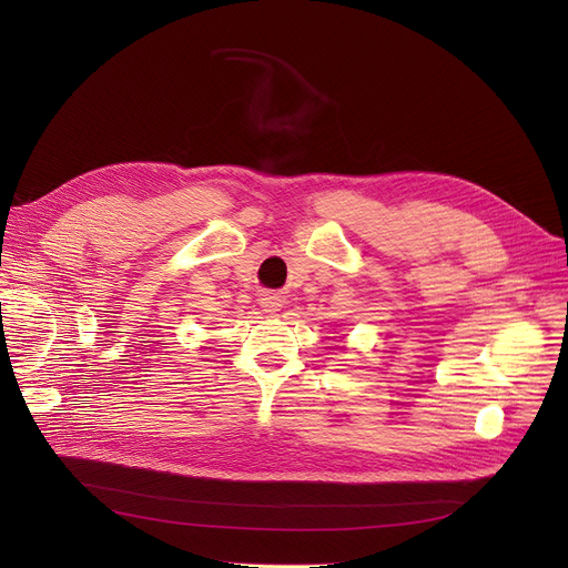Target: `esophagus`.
Wrapping results in <instances>:
<instances>
[{
  "instance_id": "34e87169",
  "label": "esophagus",
  "mask_w": 568,
  "mask_h": 568,
  "mask_svg": "<svg viewBox=\"0 0 568 568\" xmlns=\"http://www.w3.org/2000/svg\"><path fill=\"white\" fill-rule=\"evenodd\" d=\"M281 298L276 294H263L261 296V307L267 312V314H276L281 310Z\"/></svg>"
}]
</instances>
